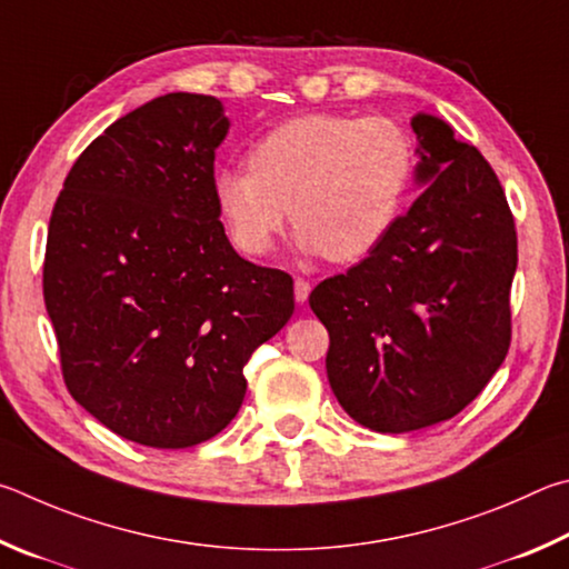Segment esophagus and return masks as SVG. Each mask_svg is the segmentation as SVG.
<instances>
[{"label":"esophagus","mask_w":569,"mask_h":569,"mask_svg":"<svg viewBox=\"0 0 569 569\" xmlns=\"http://www.w3.org/2000/svg\"><path fill=\"white\" fill-rule=\"evenodd\" d=\"M310 292H312V284L307 282V279L297 277L295 279V300H297V305H305L307 297H310Z\"/></svg>","instance_id":"34e87169"}]
</instances>
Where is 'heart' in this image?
Here are the masks:
<instances>
[{
    "label": "heart",
    "mask_w": 569,
    "mask_h": 569,
    "mask_svg": "<svg viewBox=\"0 0 569 569\" xmlns=\"http://www.w3.org/2000/svg\"><path fill=\"white\" fill-rule=\"evenodd\" d=\"M249 167L214 174L217 209L244 252L264 254L292 214L302 252L357 262L400 219L417 152L392 117L320 112L257 139Z\"/></svg>",
    "instance_id": "obj_1"
}]
</instances>
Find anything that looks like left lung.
<instances>
[{"mask_svg": "<svg viewBox=\"0 0 569 569\" xmlns=\"http://www.w3.org/2000/svg\"><path fill=\"white\" fill-rule=\"evenodd\" d=\"M412 129L422 194L375 252L310 295L337 402L392 435L450 420L500 370L517 269L515 219L487 159L440 117L415 114Z\"/></svg>", "mask_w": 569, "mask_h": 569, "instance_id": "left-lung-1", "label": "left lung"}]
</instances>
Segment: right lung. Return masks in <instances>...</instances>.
<instances>
[{
    "mask_svg": "<svg viewBox=\"0 0 569 569\" xmlns=\"http://www.w3.org/2000/svg\"><path fill=\"white\" fill-rule=\"evenodd\" d=\"M227 132L217 97H157L79 154L49 219L44 305L67 390L157 450L222 432L247 360L295 312L292 277L239 257L219 222Z\"/></svg>",
    "mask_w": 569,
    "mask_h": 569,
    "instance_id": "right-lung-1",
    "label": "right lung"
}]
</instances>
